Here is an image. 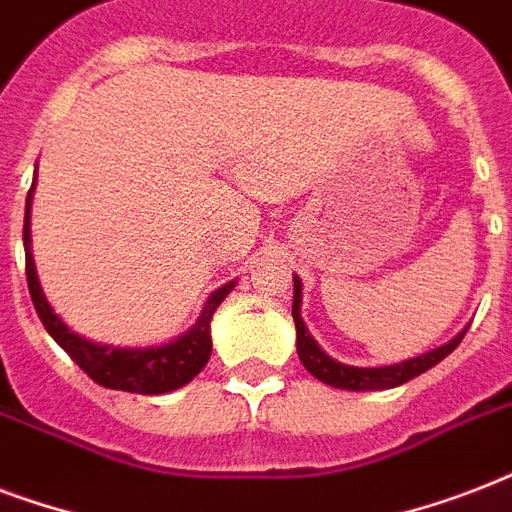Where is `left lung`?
Listing matches in <instances>:
<instances>
[{
    "label": "left lung",
    "mask_w": 512,
    "mask_h": 512,
    "mask_svg": "<svg viewBox=\"0 0 512 512\" xmlns=\"http://www.w3.org/2000/svg\"><path fill=\"white\" fill-rule=\"evenodd\" d=\"M300 292H303V284L295 276V300H292V319H295L297 329V356L303 361V366L316 377V380L327 382L332 388L342 390H388L396 388V385H404V382L414 380L417 374L428 372L430 366H436L438 361H444L449 353H452L457 345L462 342L465 332L454 337L452 342H446L441 348L430 350L425 356L409 358V361H401V364L393 366H377V369H364V366H348L340 364L335 358H329L324 350L316 345L308 329H305L303 319H300Z\"/></svg>",
    "instance_id": "obj_1"
}]
</instances>
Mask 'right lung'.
<instances>
[{"mask_svg":"<svg viewBox=\"0 0 512 512\" xmlns=\"http://www.w3.org/2000/svg\"><path fill=\"white\" fill-rule=\"evenodd\" d=\"M28 207H31V191L26 196V220H23V247H26V281L34 308L42 319L44 329L50 332L52 340L58 342L60 348L66 350L68 356L74 358L79 369H84L87 377L111 390H127V393H140V396H159V393H170V390L183 388L185 382H191L196 374L204 369L212 353V337H209V321L212 313L223 297L233 289L225 284L209 297L204 305L201 319L196 327L183 335L180 340L162 345V348H111V345H98L79 337L76 332L63 324V321L52 313L50 303L44 300L39 279H36L34 257H31V231H28Z\"/></svg>","mask_w":512,"mask_h":512,"instance_id":"1","label":"right lung"}]
</instances>
